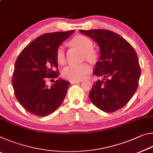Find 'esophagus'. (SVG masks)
Masks as SVG:
<instances>
[{"label": "esophagus", "mask_w": 153, "mask_h": 153, "mask_svg": "<svg viewBox=\"0 0 153 153\" xmlns=\"http://www.w3.org/2000/svg\"><path fill=\"white\" fill-rule=\"evenodd\" d=\"M81 81H71V84H77V83L80 82Z\"/></svg>", "instance_id": "1"}]
</instances>
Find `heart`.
<instances>
[{"instance_id": "1", "label": "heart", "mask_w": 153, "mask_h": 153, "mask_svg": "<svg viewBox=\"0 0 153 153\" xmlns=\"http://www.w3.org/2000/svg\"><path fill=\"white\" fill-rule=\"evenodd\" d=\"M72 45L82 51V58L90 62H95L98 59V53L93 49L92 40L85 36H75L70 41ZM56 59L59 64L63 65L65 62V48L63 46H59L56 51ZM90 71V67L87 63L79 65H70L65 68L62 75L63 77L71 81H80L86 77Z\"/></svg>"}]
</instances>
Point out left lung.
<instances>
[{"instance_id": "obj_1", "label": "left lung", "mask_w": 153, "mask_h": 153, "mask_svg": "<svg viewBox=\"0 0 153 153\" xmlns=\"http://www.w3.org/2000/svg\"><path fill=\"white\" fill-rule=\"evenodd\" d=\"M100 47L93 74L102 76L93 84L89 98L96 107L111 113L128 104L138 86L141 69L134 48L118 33L107 30H80Z\"/></svg>"}]
</instances>
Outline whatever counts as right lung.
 Listing matches in <instances>:
<instances>
[{
  "label": "right lung",
  "mask_w": 153,
  "mask_h": 153,
  "mask_svg": "<svg viewBox=\"0 0 153 153\" xmlns=\"http://www.w3.org/2000/svg\"><path fill=\"white\" fill-rule=\"evenodd\" d=\"M74 32L46 33L38 36L23 49L15 61L12 78L15 97L33 115H51L65 97L69 82L59 79L51 88L46 82L59 77L56 49Z\"/></svg>",
  "instance_id": "right-lung-1"
}]
</instances>
